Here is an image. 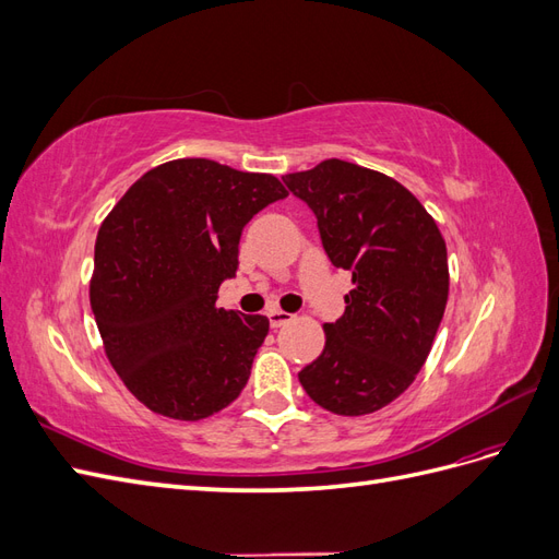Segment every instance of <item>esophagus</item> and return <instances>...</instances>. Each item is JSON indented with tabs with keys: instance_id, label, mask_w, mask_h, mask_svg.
I'll return each instance as SVG.
<instances>
[{
	"instance_id": "1",
	"label": "esophagus",
	"mask_w": 559,
	"mask_h": 559,
	"mask_svg": "<svg viewBox=\"0 0 559 559\" xmlns=\"http://www.w3.org/2000/svg\"><path fill=\"white\" fill-rule=\"evenodd\" d=\"M267 319H270V326L280 329V326H284V324H289V321L294 319V314L284 312V310H270V312H267Z\"/></svg>"
}]
</instances>
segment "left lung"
<instances>
[{"label": "left lung", "instance_id": "obj_1", "mask_svg": "<svg viewBox=\"0 0 559 559\" xmlns=\"http://www.w3.org/2000/svg\"><path fill=\"white\" fill-rule=\"evenodd\" d=\"M282 179L308 202L331 263L354 284L298 380L329 413L370 415L399 399L429 357L450 292L445 240L403 183L368 167L329 158Z\"/></svg>", "mask_w": 559, "mask_h": 559}]
</instances>
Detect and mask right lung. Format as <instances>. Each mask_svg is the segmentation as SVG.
<instances>
[{
  "mask_svg": "<svg viewBox=\"0 0 559 559\" xmlns=\"http://www.w3.org/2000/svg\"><path fill=\"white\" fill-rule=\"evenodd\" d=\"M289 195L277 177L207 158L163 163L99 226L91 308L109 364L156 415L198 421L245 389L270 321L216 306L249 218Z\"/></svg>",
  "mask_w": 559,
  "mask_h": 559,
  "instance_id": "1",
  "label": "right lung"
}]
</instances>
